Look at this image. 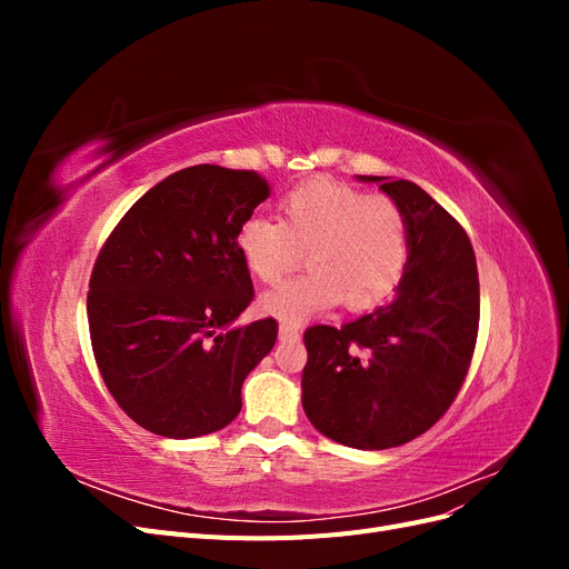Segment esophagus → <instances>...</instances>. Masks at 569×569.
I'll return each mask as SVG.
<instances>
[{"label": "esophagus", "mask_w": 569, "mask_h": 569, "mask_svg": "<svg viewBox=\"0 0 569 569\" xmlns=\"http://www.w3.org/2000/svg\"><path fill=\"white\" fill-rule=\"evenodd\" d=\"M278 337H280V341H297L299 330H297V327H291V325H280Z\"/></svg>", "instance_id": "1"}]
</instances>
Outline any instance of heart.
<instances>
[{
    "label": "heart",
    "instance_id": "1",
    "mask_svg": "<svg viewBox=\"0 0 569 569\" xmlns=\"http://www.w3.org/2000/svg\"><path fill=\"white\" fill-rule=\"evenodd\" d=\"M237 251L266 284L280 282L306 251L308 272L258 303L268 318L301 325L341 301L351 311L387 301L408 266V220L385 194L311 180L280 199L278 220L249 216L237 230Z\"/></svg>",
    "mask_w": 569,
    "mask_h": 569
}]
</instances>
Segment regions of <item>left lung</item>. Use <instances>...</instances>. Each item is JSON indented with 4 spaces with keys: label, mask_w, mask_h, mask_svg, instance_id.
Here are the masks:
<instances>
[{
    "label": "left lung",
    "mask_w": 569,
    "mask_h": 569,
    "mask_svg": "<svg viewBox=\"0 0 569 569\" xmlns=\"http://www.w3.org/2000/svg\"><path fill=\"white\" fill-rule=\"evenodd\" d=\"M377 182L408 220L410 256L393 299L353 322L308 327L301 403L318 432L360 451L420 437L468 375L479 327V278L468 234L422 187Z\"/></svg>",
    "instance_id": "1"
}]
</instances>
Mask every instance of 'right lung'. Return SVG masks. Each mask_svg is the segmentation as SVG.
Instances as JSON below:
<instances>
[{"instance_id": "right-lung-1", "label": "right lung", "mask_w": 569, "mask_h": 569, "mask_svg": "<svg viewBox=\"0 0 569 569\" xmlns=\"http://www.w3.org/2000/svg\"><path fill=\"white\" fill-rule=\"evenodd\" d=\"M270 194L253 170L192 166L132 203L90 278L92 351L126 416L153 435L218 432L278 322L230 327L253 299L237 230Z\"/></svg>"}]
</instances>
